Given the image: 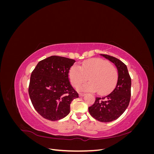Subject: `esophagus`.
<instances>
[{
  "instance_id": "obj_1",
  "label": "esophagus",
  "mask_w": 154,
  "mask_h": 154,
  "mask_svg": "<svg viewBox=\"0 0 154 154\" xmlns=\"http://www.w3.org/2000/svg\"><path fill=\"white\" fill-rule=\"evenodd\" d=\"M79 95H80V97H83V96H84L85 95V94H84V93H80V94H79Z\"/></svg>"
}]
</instances>
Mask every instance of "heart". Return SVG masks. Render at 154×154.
I'll return each instance as SVG.
<instances>
[{
    "label": "heart",
    "instance_id": "heart-1",
    "mask_svg": "<svg viewBox=\"0 0 154 154\" xmlns=\"http://www.w3.org/2000/svg\"><path fill=\"white\" fill-rule=\"evenodd\" d=\"M117 69L103 59L87 60L80 67L74 66L69 71V79L73 87H77L87 80L85 84L79 87L82 91H96L100 94L110 92L118 80Z\"/></svg>",
    "mask_w": 154,
    "mask_h": 154
}]
</instances>
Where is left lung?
Masks as SVG:
<instances>
[{
  "label": "left lung",
  "mask_w": 154,
  "mask_h": 154,
  "mask_svg": "<svg viewBox=\"0 0 154 154\" xmlns=\"http://www.w3.org/2000/svg\"><path fill=\"white\" fill-rule=\"evenodd\" d=\"M117 67V84L111 93L96 98L94 103L88 107L93 118L101 122L108 123L117 119L128 107L131 96V78L126 65L119 59L107 54H101Z\"/></svg>",
  "instance_id": "1"
}]
</instances>
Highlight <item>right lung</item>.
Wrapping results in <instances>:
<instances>
[{"instance_id": "add662e5", "label": "right lung", "mask_w": 154, "mask_h": 154, "mask_svg": "<svg viewBox=\"0 0 154 154\" xmlns=\"http://www.w3.org/2000/svg\"><path fill=\"white\" fill-rule=\"evenodd\" d=\"M75 60L51 56L41 60L32 71L29 95L35 109L50 121H58L70 112V105L78 97L71 85L69 72Z\"/></svg>"}]
</instances>
